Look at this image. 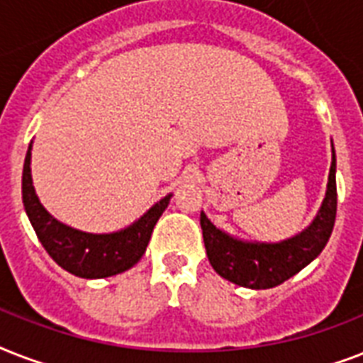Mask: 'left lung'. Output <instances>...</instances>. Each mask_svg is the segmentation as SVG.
Instances as JSON below:
<instances>
[{
	"mask_svg": "<svg viewBox=\"0 0 363 363\" xmlns=\"http://www.w3.org/2000/svg\"><path fill=\"white\" fill-rule=\"evenodd\" d=\"M335 213L337 186L333 152L326 198L313 224L296 238L282 242H242L213 226L203 213L199 216V224L213 269L239 286L265 290L288 281L322 252L332 235Z\"/></svg>",
	"mask_w": 363,
	"mask_h": 363,
	"instance_id": "1",
	"label": "left lung"
}]
</instances>
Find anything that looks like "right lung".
<instances>
[{
    "mask_svg": "<svg viewBox=\"0 0 363 363\" xmlns=\"http://www.w3.org/2000/svg\"><path fill=\"white\" fill-rule=\"evenodd\" d=\"M31 145L28 148L22 171V201L37 238L48 256L65 271L82 279H104L130 269L141 259L150 241L156 222L169 203V196L160 199L145 215L116 233H84L64 226L48 215L39 203L31 184Z\"/></svg>",
    "mask_w": 363,
    "mask_h": 363,
    "instance_id": "add662e5",
    "label": "right lung"
}]
</instances>
